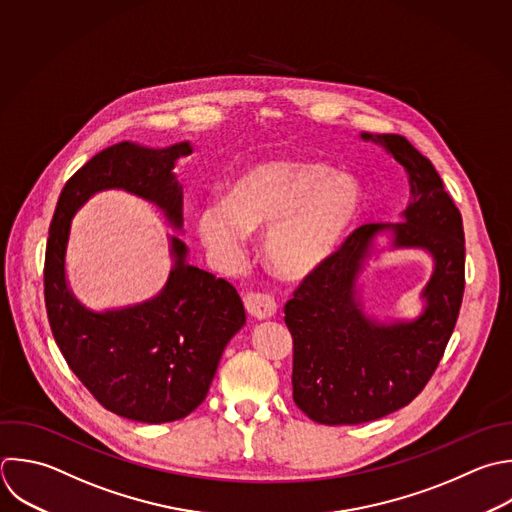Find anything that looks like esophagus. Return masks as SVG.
Segmentation results:
<instances>
[{
    "label": "esophagus",
    "mask_w": 512,
    "mask_h": 512,
    "mask_svg": "<svg viewBox=\"0 0 512 512\" xmlns=\"http://www.w3.org/2000/svg\"><path fill=\"white\" fill-rule=\"evenodd\" d=\"M246 310L258 320H268L276 316V302L268 294H250L246 296Z\"/></svg>",
    "instance_id": "1"
}]
</instances>
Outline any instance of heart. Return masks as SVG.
<instances>
[{
  "label": "heart",
  "mask_w": 512,
  "mask_h": 512,
  "mask_svg": "<svg viewBox=\"0 0 512 512\" xmlns=\"http://www.w3.org/2000/svg\"><path fill=\"white\" fill-rule=\"evenodd\" d=\"M362 210V190L324 164L276 160L236 176L224 202L196 210L194 228L208 252L238 264L246 234H266L268 266L286 280L316 274L340 248Z\"/></svg>",
  "instance_id": "1"
}]
</instances>
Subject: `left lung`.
<instances>
[{"label": "left lung", "instance_id": "obj_1", "mask_svg": "<svg viewBox=\"0 0 512 512\" xmlns=\"http://www.w3.org/2000/svg\"><path fill=\"white\" fill-rule=\"evenodd\" d=\"M406 172L410 196L400 222L360 226L284 308L294 340L292 396L320 424H360L406 406L434 374L454 330L464 292L462 218L430 160L398 134L360 132ZM386 249H422L433 272L414 319L365 310L361 272Z\"/></svg>", "mask_w": 512, "mask_h": 512}]
</instances>
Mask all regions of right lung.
I'll return each mask as SVG.
<instances>
[{
	"instance_id": "add662e5",
	"label": "right lung",
	"mask_w": 512,
	"mask_h": 512,
	"mask_svg": "<svg viewBox=\"0 0 512 512\" xmlns=\"http://www.w3.org/2000/svg\"><path fill=\"white\" fill-rule=\"evenodd\" d=\"M192 152L190 142L106 148L68 180L50 226L44 286L56 344L102 406L136 422H172L202 404L226 344L246 324L244 304L230 282L192 266L188 246L168 234L172 268L162 290L138 304L92 310L68 280L72 220L96 194L124 190L182 232V182L174 170Z\"/></svg>"
}]
</instances>
